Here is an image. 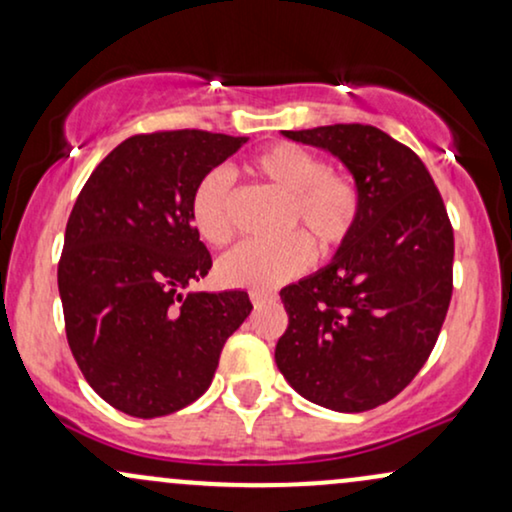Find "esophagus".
<instances>
[{
    "label": "esophagus",
    "instance_id": "1",
    "mask_svg": "<svg viewBox=\"0 0 512 512\" xmlns=\"http://www.w3.org/2000/svg\"><path fill=\"white\" fill-rule=\"evenodd\" d=\"M250 300H252V305L260 307L264 303H272L274 293H269V291H250Z\"/></svg>",
    "mask_w": 512,
    "mask_h": 512
}]
</instances>
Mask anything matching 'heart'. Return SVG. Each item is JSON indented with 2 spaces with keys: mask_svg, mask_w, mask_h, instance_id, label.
Returning a JSON list of instances; mask_svg holds the SVG:
<instances>
[{
  "mask_svg": "<svg viewBox=\"0 0 512 512\" xmlns=\"http://www.w3.org/2000/svg\"><path fill=\"white\" fill-rule=\"evenodd\" d=\"M252 176L288 197L286 224H300L329 255L346 243L357 219V190L348 176L326 171L322 157L293 143L262 150L248 162ZM190 221L197 236L209 245L231 238V178L224 169L207 171L190 195ZM312 262L310 240L300 233L279 243H243L226 252L219 262L221 281L236 288L264 291L305 272Z\"/></svg>",
  "mask_w": 512,
  "mask_h": 512,
  "instance_id": "obj_1",
  "label": "heart"
}]
</instances>
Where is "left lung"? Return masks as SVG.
<instances>
[{
    "mask_svg": "<svg viewBox=\"0 0 512 512\" xmlns=\"http://www.w3.org/2000/svg\"><path fill=\"white\" fill-rule=\"evenodd\" d=\"M283 138L329 152L353 176V231L319 272L281 291L288 329L274 360L310 403H389L432 353L453 291V229L422 159L389 133L336 123Z\"/></svg>",
    "mask_w": 512,
    "mask_h": 512,
    "instance_id": "8db88e82",
    "label": "left lung"
}]
</instances>
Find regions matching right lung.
I'll return each mask as SVG.
<instances>
[{"label": "right lung", "mask_w": 512, "mask_h": 512, "mask_svg": "<svg viewBox=\"0 0 512 512\" xmlns=\"http://www.w3.org/2000/svg\"><path fill=\"white\" fill-rule=\"evenodd\" d=\"M245 143L190 128L133 135L71 209L57 274L66 338L92 391L126 415L152 420L200 398L250 315L245 291H188L212 269L190 195Z\"/></svg>", "instance_id": "obj_1"}]
</instances>
